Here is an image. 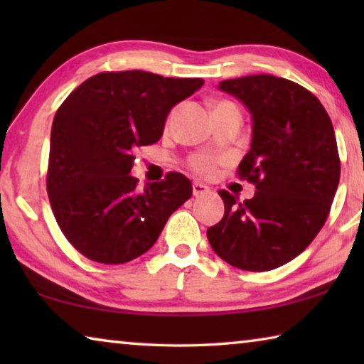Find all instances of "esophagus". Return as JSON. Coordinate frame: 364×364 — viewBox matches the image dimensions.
Wrapping results in <instances>:
<instances>
[{
	"label": "esophagus",
	"mask_w": 364,
	"mask_h": 364,
	"mask_svg": "<svg viewBox=\"0 0 364 364\" xmlns=\"http://www.w3.org/2000/svg\"><path fill=\"white\" fill-rule=\"evenodd\" d=\"M210 193V189H208L205 184H202V183H193V194L196 196V197H202V196H205V194H208Z\"/></svg>",
	"instance_id": "34e87169"
}]
</instances>
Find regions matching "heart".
Instances as JSON below:
<instances>
[{
  "mask_svg": "<svg viewBox=\"0 0 364 364\" xmlns=\"http://www.w3.org/2000/svg\"><path fill=\"white\" fill-rule=\"evenodd\" d=\"M223 106H234L232 102L221 101L215 107H223ZM218 164V159L208 154H194L188 159V167L199 175H210Z\"/></svg>",
  "mask_w": 364,
  "mask_h": 364,
  "instance_id": "heart-1",
  "label": "heart"
}]
</instances>
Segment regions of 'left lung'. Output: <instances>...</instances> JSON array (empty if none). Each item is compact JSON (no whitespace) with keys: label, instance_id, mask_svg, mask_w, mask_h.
<instances>
[{"label":"left lung","instance_id":"left-lung-1","mask_svg":"<svg viewBox=\"0 0 364 364\" xmlns=\"http://www.w3.org/2000/svg\"><path fill=\"white\" fill-rule=\"evenodd\" d=\"M220 90L252 115V143L237 176L255 184L244 202L221 189L225 215L207 230L212 249L245 271H269L300 255L321 230L341 180L334 127L318 97L291 80L249 75Z\"/></svg>","mask_w":364,"mask_h":364}]
</instances>
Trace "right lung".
<instances>
[{"label": "right lung", "instance_id": "right-lung-1", "mask_svg": "<svg viewBox=\"0 0 364 364\" xmlns=\"http://www.w3.org/2000/svg\"><path fill=\"white\" fill-rule=\"evenodd\" d=\"M204 85L143 70L101 72L72 91L53 120L46 189L60 231L90 260L127 263L157 241L193 196L176 171L139 191L136 147L157 143L167 115Z\"/></svg>", "mask_w": 364, "mask_h": 364}]
</instances>
